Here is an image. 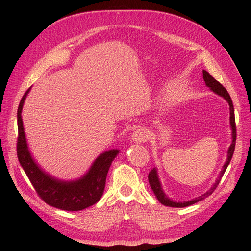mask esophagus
Here are the masks:
<instances>
[{"label": "esophagus", "mask_w": 251, "mask_h": 251, "mask_svg": "<svg viewBox=\"0 0 251 251\" xmlns=\"http://www.w3.org/2000/svg\"><path fill=\"white\" fill-rule=\"evenodd\" d=\"M148 139H149V132L147 130H144V128H138V130H136L132 134V140L134 142L141 143V142L147 141Z\"/></svg>", "instance_id": "1"}]
</instances>
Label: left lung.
<instances>
[{
	"label": "left lung",
	"mask_w": 251,
	"mask_h": 251,
	"mask_svg": "<svg viewBox=\"0 0 251 251\" xmlns=\"http://www.w3.org/2000/svg\"><path fill=\"white\" fill-rule=\"evenodd\" d=\"M203 79L205 81V85H206L212 92H215L216 94H218L219 96L223 97L224 100L228 102L229 104V124H230V128H231V138H232V141H231V144L230 147L228 148V151H227V159L226 161L223 165L222 168V171L220 172V175L219 177L217 178L216 182L214 184H212V186L208 189V191L206 193H204L203 195L199 196L198 198H195L191 201H183V202H176V201H173L172 199H170L168 196L165 195V193L163 192L162 189V186H161V182L160 180H159V176H158V172H157V168H153V170H151L150 174H149V183L151 185V191L154 192L156 198L158 199V201L160 202L161 204L165 205V206H170V207H186V206H189V205H193L197 202H199L203 199L206 198V197H208L209 195H211L212 193H214L215 189L217 188V186L219 185L220 181H221L223 175L227 169V166H228V164L230 163V160L232 158V155H233V151H234V147H235V137H237V132H235V119H234V110H233V104H232V100L230 98V95L228 94V92H227V90L220 83L218 80H216L214 77L211 76V75L207 72L203 70Z\"/></svg>",
	"instance_id": "obj_1"
}]
</instances>
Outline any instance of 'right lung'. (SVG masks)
<instances>
[{"label":"right lung","instance_id":"add662e5","mask_svg":"<svg viewBox=\"0 0 251 251\" xmlns=\"http://www.w3.org/2000/svg\"><path fill=\"white\" fill-rule=\"evenodd\" d=\"M30 89L22 97L18 109L17 153L23 170L37 195L50 206L67 211H78L92 206L101 198L109 169L119 150H109L101 153L95 159L89 171L76 180L65 181L51 176L35 162L26 140L22 111Z\"/></svg>","mask_w":251,"mask_h":251}]
</instances>
